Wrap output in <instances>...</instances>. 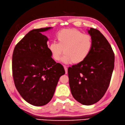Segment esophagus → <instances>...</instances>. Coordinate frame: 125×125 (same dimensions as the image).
Masks as SVG:
<instances>
[{"instance_id": "34e87169", "label": "esophagus", "mask_w": 125, "mask_h": 125, "mask_svg": "<svg viewBox=\"0 0 125 125\" xmlns=\"http://www.w3.org/2000/svg\"><path fill=\"white\" fill-rule=\"evenodd\" d=\"M63 67H64V69L65 71V73L67 74V67L66 66H63Z\"/></svg>"}]
</instances>
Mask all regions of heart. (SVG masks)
<instances>
[{
  "label": "heart",
  "instance_id": "heart-1",
  "mask_svg": "<svg viewBox=\"0 0 125 125\" xmlns=\"http://www.w3.org/2000/svg\"><path fill=\"white\" fill-rule=\"evenodd\" d=\"M58 43L52 42L49 46L53 58L55 60H60L63 53L65 54L62 58L63 62L74 64L81 63L86 59L90 54L93 40L88 34L76 29H64L61 30L56 34Z\"/></svg>",
  "mask_w": 125,
  "mask_h": 125
}]
</instances>
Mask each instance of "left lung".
Segmentation results:
<instances>
[{"mask_svg": "<svg viewBox=\"0 0 125 125\" xmlns=\"http://www.w3.org/2000/svg\"><path fill=\"white\" fill-rule=\"evenodd\" d=\"M88 33L93 46L81 63L69 67L68 76L73 97L84 105L99 101L109 85L114 67V53L109 42L99 30L91 28Z\"/></svg>", "mask_w": 125, "mask_h": 125, "instance_id": "obj_1", "label": "left lung"}]
</instances>
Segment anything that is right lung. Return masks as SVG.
Here are the masks:
<instances>
[{
    "label": "right lung",
    "mask_w": 125,
    "mask_h": 125,
    "mask_svg": "<svg viewBox=\"0 0 125 125\" xmlns=\"http://www.w3.org/2000/svg\"><path fill=\"white\" fill-rule=\"evenodd\" d=\"M51 28L31 30L16 44L12 54L16 88L23 99L35 106L51 100L59 79L65 73L62 65L51 57L48 39L41 33Z\"/></svg>",
    "instance_id": "add662e5"
}]
</instances>
